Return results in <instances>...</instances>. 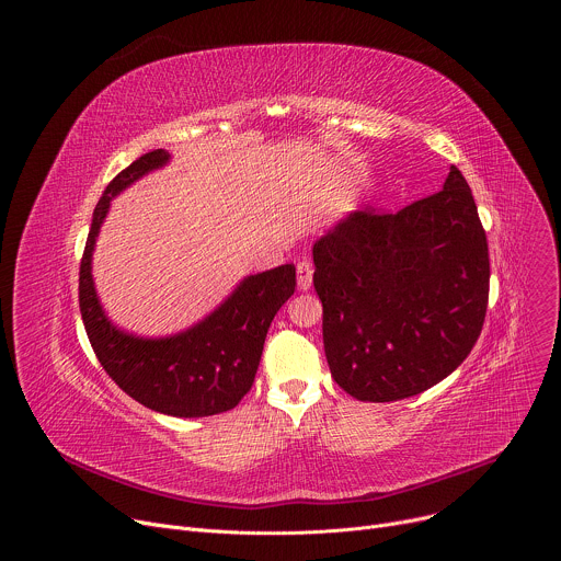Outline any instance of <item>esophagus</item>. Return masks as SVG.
<instances>
[{
	"label": "esophagus",
	"mask_w": 561,
	"mask_h": 561,
	"mask_svg": "<svg viewBox=\"0 0 561 561\" xmlns=\"http://www.w3.org/2000/svg\"><path fill=\"white\" fill-rule=\"evenodd\" d=\"M312 284V264L308 260H301L297 264V288L308 290Z\"/></svg>",
	"instance_id": "esophagus-1"
}]
</instances>
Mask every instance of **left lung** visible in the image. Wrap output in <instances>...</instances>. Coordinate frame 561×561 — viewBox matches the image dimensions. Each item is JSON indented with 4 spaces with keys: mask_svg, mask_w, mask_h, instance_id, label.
I'll return each mask as SVG.
<instances>
[{
    "mask_svg": "<svg viewBox=\"0 0 561 561\" xmlns=\"http://www.w3.org/2000/svg\"><path fill=\"white\" fill-rule=\"evenodd\" d=\"M333 379L359 402H397L448 377L489 304V244L472 193L444 188L399 213L353 210L312 244Z\"/></svg>",
    "mask_w": 561,
    "mask_h": 561,
    "instance_id": "8db88e82",
    "label": "left lung"
}]
</instances>
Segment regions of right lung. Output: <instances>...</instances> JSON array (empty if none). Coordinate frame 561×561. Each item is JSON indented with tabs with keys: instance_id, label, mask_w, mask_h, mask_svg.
Instances as JSON below:
<instances>
[{
	"instance_id": "right-lung-1",
	"label": "right lung",
	"mask_w": 561,
	"mask_h": 561,
	"mask_svg": "<svg viewBox=\"0 0 561 561\" xmlns=\"http://www.w3.org/2000/svg\"><path fill=\"white\" fill-rule=\"evenodd\" d=\"M169 164L171 152L157 148L106 186L79 268V308L100 364L135 402L171 417H208L234 409L251 390L273 317L295 293V266L247 275L217 308L180 333L144 337L119 329L106 314L93 279L98 237L111 202Z\"/></svg>"
}]
</instances>
